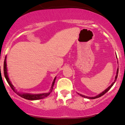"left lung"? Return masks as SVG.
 <instances>
[{
    "instance_id": "8db88e82",
    "label": "left lung",
    "mask_w": 125,
    "mask_h": 125,
    "mask_svg": "<svg viewBox=\"0 0 125 125\" xmlns=\"http://www.w3.org/2000/svg\"><path fill=\"white\" fill-rule=\"evenodd\" d=\"M118 73V68H117V73H116V75H115V81H114V82L113 83H112V84H111V85H110L109 86V87H108V88H106L104 91H103V92H101V94H98L97 96H95V97H88V96L83 95V94H79V93H78V94H79V95H80V96H82V97H85V98H90V99H94V98H98V97H101V96H102L103 95H104V94H106V93L107 92H108V91L109 90V89H110V88H111L112 86L113 85V84H115V81H116V80H117V79Z\"/></svg>"
}]
</instances>
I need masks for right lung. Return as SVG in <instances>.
Returning a JSON list of instances; mask_svg holds the SVG:
<instances>
[{"mask_svg":"<svg viewBox=\"0 0 125 125\" xmlns=\"http://www.w3.org/2000/svg\"><path fill=\"white\" fill-rule=\"evenodd\" d=\"M4 76L6 79L7 82H8V84H9L10 86L11 87L14 92L16 93L17 94H18L19 96L21 97L22 98H25V99L29 100H40L42 99V98H43L45 97H46L48 96L49 94H50V93L52 92V89H53V87L54 85V83H55V80L56 79V77L54 78L53 82H52V85L51 87L50 91L48 93H44V94H25V93H20L19 92H17V91L15 89V88L14 87V86L12 85L11 82L9 78H8V75L7 73V63H6V57H5L4 62Z\"/></svg>","mask_w":125,"mask_h":125,"instance_id":"right-lung-1","label":"right lung"}]
</instances>
